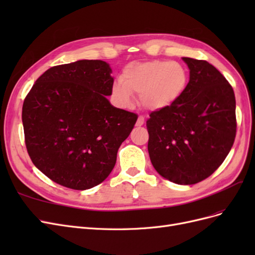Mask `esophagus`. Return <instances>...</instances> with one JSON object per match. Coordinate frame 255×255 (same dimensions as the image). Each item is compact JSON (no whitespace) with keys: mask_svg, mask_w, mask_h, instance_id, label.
<instances>
[{"mask_svg":"<svg viewBox=\"0 0 255 255\" xmlns=\"http://www.w3.org/2000/svg\"><path fill=\"white\" fill-rule=\"evenodd\" d=\"M144 123V118L142 117V116H139V117H138V119H137V122H136V126L137 127H141L142 125Z\"/></svg>","mask_w":255,"mask_h":255,"instance_id":"esophagus-1","label":"esophagus"}]
</instances>
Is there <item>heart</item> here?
<instances>
[{
    "mask_svg": "<svg viewBox=\"0 0 255 255\" xmlns=\"http://www.w3.org/2000/svg\"><path fill=\"white\" fill-rule=\"evenodd\" d=\"M188 73L176 61L151 60L129 64L123 69L120 83L112 87V97L121 106L132 103V95H138L145 110L158 111L176 102L186 89Z\"/></svg>",
    "mask_w": 255,
    "mask_h": 255,
    "instance_id": "obj_1",
    "label": "heart"
}]
</instances>
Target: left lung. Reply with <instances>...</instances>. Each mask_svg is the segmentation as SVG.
<instances>
[{"instance_id": "left-lung-1", "label": "left lung", "mask_w": 255, "mask_h": 255, "mask_svg": "<svg viewBox=\"0 0 255 255\" xmlns=\"http://www.w3.org/2000/svg\"><path fill=\"white\" fill-rule=\"evenodd\" d=\"M189 82L172 105L146 120L148 151L155 170L180 185L212 175L226 159L236 136V101L227 79L206 60L183 57Z\"/></svg>"}]
</instances>
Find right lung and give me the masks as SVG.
I'll list each match as a JSON object with an SVG mask.
<instances>
[{
  "label": "right lung",
  "instance_id": "right-lung-1",
  "mask_svg": "<svg viewBox=\"0 0 255 255\" xmlns=\"http://www.w3.org/2000/svg\"><path fill=\"white\" fill-rule=\"evenodd\" d=\"M112 69L103 60L54 66L38 78L22 107L27 153L49 179L89 189L112 172L137 115L116 109Z\"/></svg>",
  "mask_w": 255,
  "mask_h": 255
}]
</instances>
